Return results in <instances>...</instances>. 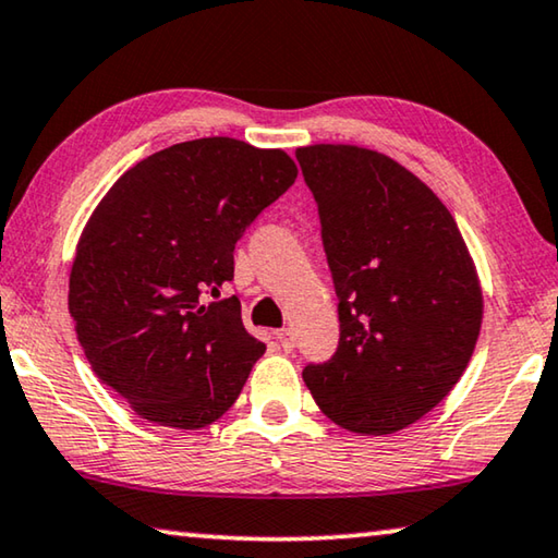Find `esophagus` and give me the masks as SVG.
Here are the masks:
<instances>
[{"instance_id": "1", "label": "esophagus", "mask_w": 558, "mask_h": 558, "mask_svg": "<svg viewBox=\"0 0 558 558\" xmlns=\"http://www.w3.org/2000/svg\"><path fill=\"white\" fill-rule=\"evenodd\" d=\"M274 339H277L279 349H284V351L294 349V331L291 329H279L277 333H274Z\"/></svg>"}]
</instances>
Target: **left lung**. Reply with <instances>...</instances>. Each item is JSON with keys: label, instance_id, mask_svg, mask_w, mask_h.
Returning a JSON list of instances; mask_svg holds the SVG:
<instances>
[{"label": "left lung", "instance_id": "left-lung-1", "mask_svg": "<svg viewBox=\"0 0 558 558\" xmlns=\"http://www.w3.org/2000/svg\"><path fill=\"white\" fill-rule=\"evenodd\" d=\"M339 299V349L308 364L324 414L397 434L457 387L484 319L476 264L451 211L399 161L354 144L296 149Z\"/></svg>", "mask_w": 558, "mask_h": 558}]
</instances>
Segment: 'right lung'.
<instances>
[{
    "instance_id": "1",
    "label": "right lung",
    "mask_w": 558,
    "mask_h": 558,
    "mask_svg": "<svg viewBox=\"0 0 558 558\" xmlns=\"http://www.w3.org/2000/svg\"><path fill=\"white\" fill-rule=\"evenodd\" d=\"M296 174L284 149L204 136L126 169L92 211L70 314L92 368L136 416L202 428L236 401L267 347L236 296L204 294L234 279L236 239Z\"/></svg>"
}]
</instances>
